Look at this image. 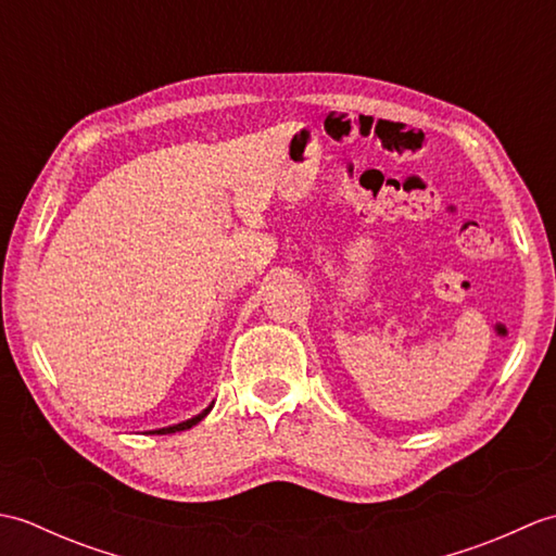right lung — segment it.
Listing matches in <instances>:
<instances>
[{
    "mask_svg": "<svg viewBox=\"0 0 556 556\" xmlns=\"http://www.w3.org/2000/svg\"><path fill=\"white\" fill-rule=\"evenodd\" d=\"M212 410V404L203 410V413H198V416H193L191 420H184V422H179V425H169V428H160V430H152V434H172V432H181V430H188V428H193V425H198L200 420H203L207 413Z\"/></svg>",
    "mask_w": 556,
    "mask_h": 556,
    "instance_id": "right-lung-1",
    "label": "right lung"
}]
</instances>
